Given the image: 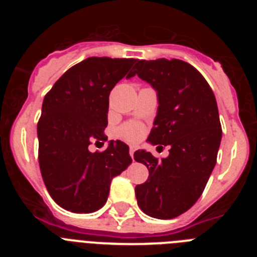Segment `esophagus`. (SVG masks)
<instances>
[{"label": "esophagus", "instance_id": "34e87169", "mask_svg": "<svg viewBox=\"0 0 257 257\" xmlns=\"http://www.w3.org/2000/svg\"><path fill=\"white\" fill-rule=\"evenodd\" d=\"M136 151V148L135 147H134V145H131L130 147V156H131V158H134V152Z\"/></svg>", "mask_w": 257, "mask_h": 257}]
</instances>
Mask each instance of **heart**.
I'll list each match as a JSON object with an SVG mask.
<instances>
[{"label":"heart","instance_id":"obj_1","mask_svg":"<svg viewBox=\"0 0 257 257\" xmlns=\"http://www.w3.org/2000/svg\"><path fill=\"white\" fill-rule=\"evenodd\" d=\"M143 133V128L139 123H128L121 128V135L127 140L139 139Z\"/></svg>","mask_w":257,"mask_h":257}]
</instances>
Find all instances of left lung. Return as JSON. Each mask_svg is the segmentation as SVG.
Instances as JSON below:
<instances>
[{"instance_id":"left-lung-1","label":"left lung","mask_w":257,"mask_h":257,"mask_svg":"<svg viewBox=\"0 0 257 257\" xmlns=\"http://www.w3.org/2000/svg\"><path fill=\"white\" fill-rule=\"evenodd\" d=\"M133 74L157 92L147 142L170 145L162 160L144 149L134 153L149 170L148 180L135 188L138 205L149 216L172 219L198 201L216 165L222 134L216 99L198 70L179 59L139 60Z\"/></svg>"}]
</instances>
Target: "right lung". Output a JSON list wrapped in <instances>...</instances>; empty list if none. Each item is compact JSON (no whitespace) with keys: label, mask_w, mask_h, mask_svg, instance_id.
I'll return each mask as SVG.
<instances>
[{"label":"right lung","mask_w":257,"mask_h":257,"mask_svg":"<svg viewBox=\"0 0 257 257\" xmlns=\"http://www.w3.org/2000/svg\"><path fill=\"white\" fill-rule=\"evenodd\" d=\"M136 61L87 58L45 96L37 124L38 162L50 196L64 210L90 213L103 207L112 179L133 162L121 140H110L101 153H91L88 145L108 140L109 94L123 77H134Z\"/></svg>","instance_id":"1"}]
</instances>
